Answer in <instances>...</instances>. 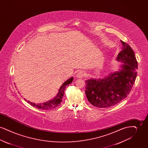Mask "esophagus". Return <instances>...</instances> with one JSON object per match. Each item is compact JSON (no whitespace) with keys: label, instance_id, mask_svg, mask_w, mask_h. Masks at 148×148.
<instances>
[{"label":"esophagus","instance_id":"34e87169","mask_svg":"<svg viewBox=\"0 0 148 148\" xmlns=\"http://www.w3.org/2000/svg\"><path fill=\"white\" fill-rule=\"evenodd\" d=\"M76 76L78 78H82V77H83L85 76V73L83 71H78L77 74H76Z\"/></svg>","mask_w":148,"mask_h":148}]
</instances>
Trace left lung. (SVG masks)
Returning a JSON list of instances; mask_svg holds the SVG:
<instances>
[{"label":"left lung","instance_id":"1","mask_svg":"<svg viewBox=\"0 0 148 148\" xmlns=\"http://www.w3.org/2000/svg\"><path fill=\"white\" fill-rule=\"evenodd\" d=\"M116 60L123 63L119 71L103 79L85 81V94L89 102L99 108L115 106L125 98L131 91L137 75L138 62L134 51L126 42Z\"/></svg>","mask_w":148,"mask_h":148}]
</instances>
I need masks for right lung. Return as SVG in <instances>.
Here are the masks:
<instances>
[{"instance_id": "1", "label": "right lung", "mask_w": 148, "mask_h": 148, "mask_svg": "<svg viewBox=\"0 0 148 148\" xmlns=\"http://www.w3.org/2000/svg\"><path fill=\"white\" fill-rule=\"evenodd\" d=\"M73 80V77H71L68 80L65 81L63 84L62 85V86L60 88L59 92L56 97L54 99H53L51 100H49L47 102L40 103V104H35L34 103H32L30 101H28V103H30V104L33 106H34L37 109H42L44 110H51L54 108H56V107H58L60 105L61 102L63 101L64 94V90L65 89L66 86L71 84V83Z\"/></svg>"}]
</instances>
